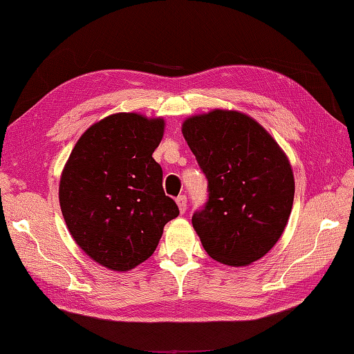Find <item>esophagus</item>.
Segmentation results:
<instances>
[{"mask_svg":"<svg viewBox=\"0 0 354 354\" xmlns=\"http://www.w3.org/2000/svg\"><path fill=\"white\" fill-rule=\"evenodd\" d=\"M176 201H177V205H178V209H180V212H185L186 211V207H187V197L186 196H178L177 198H176Z\"/></svg>","mask_w":354,"mask_h":354,"instance_id":"1","label":"esophagus"}]
</instances>
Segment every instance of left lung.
Returning a JSON list of instances; mask_svg holds the SVG:
<instances>
[{
  "instance_id": "8db88e82",
  "label": "left lung",
  "mask_w": 354,
  "mask_h": 354,
  "mask_svg": "<svg viewBox=\"0 0 354 354\" xmlns=\"http://www.w3.org/2000/svg\"><path fill=\"white\" fill-rule=\"evenodd\" d=\"M183 136L207 180L192 226L207 255L227 266L264 257L284 232L295 182L287 157L266 129L238 111L185 120Z\"/></svg>"
}]
</instances>
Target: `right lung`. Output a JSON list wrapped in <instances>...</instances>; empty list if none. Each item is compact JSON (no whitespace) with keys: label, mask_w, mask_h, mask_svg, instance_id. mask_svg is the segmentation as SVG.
<instances>
[{"label":"right lung","mask_w":354,"mask_h":354,"mask_svg":"<svg viewBox=\"0 0 354 354\" xmlns=\"http://www.w3.org/2000/svg\"><path fill=\"white\" fill-rule=\"evenodd\" d=\"M163 128L162 119L113 114L86 129L64 168L59 203L70 234L111 270L148 259L180 212L165 196L163 171L153 158Z\"/></svg>","instance_id":"add662e5"}]
</instances>
